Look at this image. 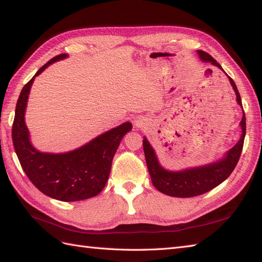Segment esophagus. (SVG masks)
<instances>
[{"label": "esophagus", "instance_id": "esophagus-1", "mask_svg": "<svg viewBox=\"0 0 262 262\" xmlns=\"http://www.w3.org/2000/svg\"><path fill=\"white\" fill-rule=\"evenodd\" d=\"M135 126L137 127H143L144 126V121L142 119H135Z\"/></svg>", "mask_w": 262, "mask_h": 262}]
</instances>
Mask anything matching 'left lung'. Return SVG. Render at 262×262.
Returning a JSON list of instances; mask_svg holds the SVG:
<instances>
[{"label":"left lung","mask_w":262,"mask_h":262,"mask_svg":"<svg viewBox=\"0 0 262 262\" xmlns=\"http://www.w3.org/2000/svg\"><path fill=\"white\" fill-rule=\"evenodd\" d=\"M200 60L204 63H210L211 65L219 68L221 71H225L222 69V66L210 56L209 54L203 51H197ZM226 74V73H225ZM229 77V81L235 92L236 102L240 107H242V101L240 93L237 91L234 81ZM241 127V136L240 140L234 146L230 148L223 157L214 162H210L204 165L192 166V168H186L178 171H172L165 169L161 165L158 159V155L155 153V149L147 141L146 136H144L143 140V148L145 154V160L148 169V173L151 176V180L153 186L158 189L160 192L168 194L171 197L179 198H189L199 196L207 192L211 189H214L222 182L225 181L230 174L235 169V166L240 159L242 152L244 137H246V115L243 116L240 121Z\"/></svg>","instance_id":"obj_1"}]
</instances>
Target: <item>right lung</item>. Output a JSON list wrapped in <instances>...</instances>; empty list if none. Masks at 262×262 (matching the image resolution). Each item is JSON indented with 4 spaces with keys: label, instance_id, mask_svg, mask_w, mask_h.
I'll return each instance as SVG.
<instances>
[{
    "label": "right lung",
    "instance_id": "1",
    "mask_svg": "<svg viewBox=\"0 0 262 262\" xmlns=\"http://www.w3.org/2000/svg\"><path fill=\"white\" fill-rule=\"evenodd\" d=\"M68 57V54H62L52 58L21 90L15 107L12 141L22 169L37 189L60 202H79L102 191L117 148L133 126L126 121L94 137L84 145L64 153L40 152L32 145L25 121L32 83L49 65Z\"/></svg>",
    "mask_w": 262,
    "mask_h": 262
}]
</instances>
